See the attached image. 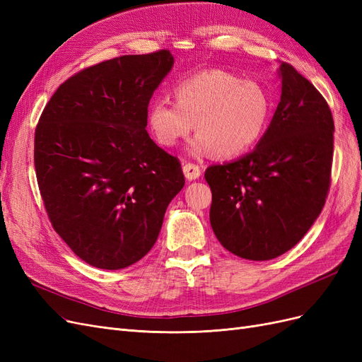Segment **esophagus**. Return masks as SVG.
<instances>
[{
	"instance_id": "34e87169",
	"label": "esophagus",
	"mask_w": 362,
	"mask_h": 362,
	"mask_svg": "<svg viewBox=\"0 0 362 362\" xmlns=\"http://www.w3.org/2000/svg\"><path fill=\"white\" fill-rule=\"evenodd\" d=\"M182 172L189 181L198 180L201 177V168L198 164H193V163H185L182 166Z\"/></svg>"
}]
</instances>
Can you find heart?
Returning <instances> with one entry per match:
<instances>
[{
	"label": "heart",
	"instance_id": "heart-1",
	"mask_svg": "<svg viewBox=\"0 0 362 362\" xmlns=\"http://www.w3.org/2000/svg\"><path fill=\"white\" fill-rule=\"evenodd\" d=\"M177 103L156 98L148 124L161 146L172 148L194 129L190 141L196 156L213 152L221 158L243 154L264 131L270 98L262 87L225 71H202L185 76L173 89Z\"/></svg>",
	"mask_w": 362,
	"mask_h": 362
}]
</instances>
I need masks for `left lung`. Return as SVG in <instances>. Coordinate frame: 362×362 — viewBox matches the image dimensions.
I'll list each match as a JSON object with an SVG mask.
<instances>
[{
	"label": "left lung",
	"mask_w": 362,
	"mask_h": 362,
	"mask_svg": "<svg viewBox=\"0 0 362 362\" xmlns=\"http://www.w3.org/2000/svg\"><path fill=\"white\" fill-rule=\"evenodd\" d=\"M281 101L257 148L205 170L211 228L234 255L266 261L298 245L331 185L334 119L315 87L281 63Z\"/></svg>",
	"instance_id": "1"
}]
</instances>
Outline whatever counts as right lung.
Listing matches in <instances>:
<instances>
[{
    "label": "right lung",
    "mask_w": 362,
    "mask_h": 362,
    "mask_svg": "<svg viewBox=\"0 0 362 362\" xmlns=\"http://www.w3.org/2000/svg\"><path fill=\"white\" fill-rule=\"evenodd\" d=\"M172 66L168 49L98 63L60 84L39 119L35 168L45 210L93 267L144 258L184 187L180 160L146 131L149 101Z\"/></svg>",
    "instance_id": "1"
}]
</instances>
